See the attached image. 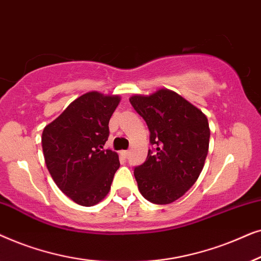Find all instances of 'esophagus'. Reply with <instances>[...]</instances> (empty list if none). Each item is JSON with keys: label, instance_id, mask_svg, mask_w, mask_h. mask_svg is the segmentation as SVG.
I'll list each match as a JSON object with an SVG mask.
<instances>
[{"label": "esophagus", "instance_id": "esophagus-1", "mask_svg": "<svg viewBox=\"0 0 261 261\" xmlns=\"http://www.w3.org/2000/svg\"><path fill=\"white\" fill-rule=\"evenodd\" d=\"M128 154H130V151H128V150H121V151H120V155L123 156L124 159H126L127 156H128Z\"/></svg>", "mask_w": 261, "mask_h": 261}]
</instances>
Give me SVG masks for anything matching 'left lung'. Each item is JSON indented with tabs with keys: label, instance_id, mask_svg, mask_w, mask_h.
<instances>
[{
	"label": "left lung",
	"instance_id": "left-lung-1",
	"mask_svg": "<svg viewBox=\"0 0 261 261\" xmlns=\"http://www.w3.org/2000/svg\"><path fill=\"white\" fill-rule=\"evenodd\" d=\"M131 105L150 131L147 160L135 168L138 190L154 204L179 199L197 181L209 151L205 114L169 89L133 95Z\"/></svg>",
	"mask_w": 261,
	"mask_h": 261
}]
</instances>
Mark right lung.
Returning <instances> with one entry per match:
<instances>
[{
  "mask_svg": "<svg viewBox=\"0 0 261 261\" xmlns=\"http://www.w3.org/2000/svg\"><path fill=\"white\" fill-rule=\"evenodd\" d=\"M119 101L118 95L88 92L44 127L41 144L48 172L58 189L82 206L95 205L107 196L120 166L117 152L103 149Z\"/></svg>",
  "mask_w": 261,
  "mask_h": 261,
  "instance_id": "add662e5",
  "label": "right lung"
}]
</instances>
